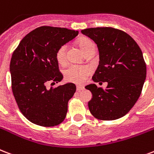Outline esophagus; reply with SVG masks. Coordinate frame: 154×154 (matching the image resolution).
<instances>
[{"label":"esophagus","mask_w":154,"mask_h":154,"mask_svg":"<svg viewBox=\"0 0 154 154\" xmlns=\"http://www.w3.org/2000/svg\"><path fill=\"white\" fill-rule=\"evenodd\" d=\"M84 90V87L82 85H77V91H81V90Z\"/></svg>","instance_id":"esophagus-1"}]
</instances>
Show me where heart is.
Here are the masks:
<instances>
[{
	"instance_id": "heart-1",
	"label": "heart",
	"mask_w": 154,
	"mask_h": 154,
	"mask_svg": "<svg viewBox=\"0 0 154 154\" xmlns=\"http://www.w3.org/2000/svg\"><path fill=\"white\" fill-rule=\"evenodd\" d=\"M78 45L82 51L85 53L89 51L94 43L88 38H82L78 40ZM56 60L60 64H63L66 60V46L60 47L56 51ZM90 69L88 67L81 66L77 64H72L64 70V77L69 82L75 83H82L85 80L88 74L90 73Z\"/></svg>"
}]
</instances>
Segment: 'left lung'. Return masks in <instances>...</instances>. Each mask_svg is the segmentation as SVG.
<instances>
[{
    "label": "left lung",
    "mask_w": 154,
    "mask_h": 154,
    "mask_svg": "<svg viewBox=\"0 0 154 154\" xmlns=\"http://www.w3.org/2000/svg\"><path fill=\"white\" fill-rule=\"evenodd\" d=\"M82 33L97 44L99 64L92 79L107 82L106 90L95 84L85 86L92 94L88 106L93 116L114 120L128 112L138 100L146 78V64L136 41L112 27L88 28Z\"/></svg>",
    "instance_id": "left-lung-1"
}]
</instances>
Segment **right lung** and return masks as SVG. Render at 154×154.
Returning <instances> with one entry per match:
<instances>
[{"instance_id":"add662e5","label":"right lung","mask_w":154,"mask_h":154,"mask_svg":"<svg viewBox=\"0 0 154 154\" xmlns=\"http://www.w3.org/2000/svg\"><path fill=\"white\" fill-rule=\"evenodd\" d=\"M77 30L40 26L26 35L12 55L9 71L12 90L20 111L31 123L52 127L60 124L68 111V103L76 92V85L61 82L56 51L72 40Z\"/></svg>"}]
</instances>
